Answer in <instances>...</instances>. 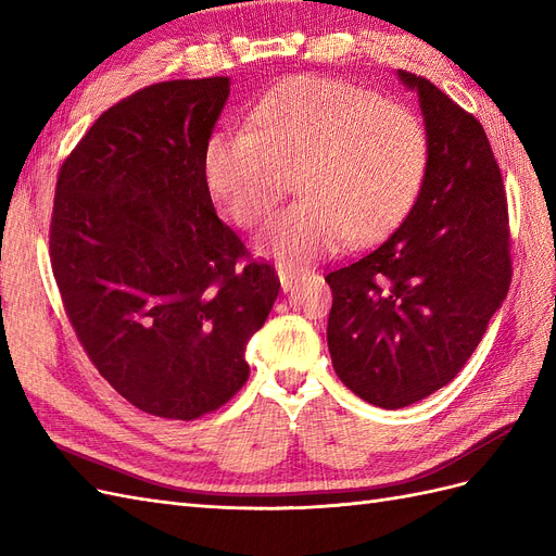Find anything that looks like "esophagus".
<instances>
[{"label":"esophagus","instance_id":"1","mask_svg":"<svg viewBox=\"0 0 556 556\" xmlns=\"http://www.w3.org/2000/svg\"><path fill=\"white\" fill-rule=\"evenodd\" d=\"M278 280H280V288H282V292H288V290H292V285L296 282V271L294 268H290V266H278Z\"/></svg>","mask_w":556,"mask_h":556}]
</instances>
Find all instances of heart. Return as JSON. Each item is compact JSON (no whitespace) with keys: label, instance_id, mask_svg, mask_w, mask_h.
Returning a JSON list of instances; mask_svg holds the SVG:
<instances>
[{"label":"heart","instance_id":"1","mask_svg":"<svg viewBox=\"0 0 556 556\" xmlns=\"http://www.w3.org/2000/svg\"><path fill=\"white\" fill-rule=\"evenodd\" d=\"M427 164L429 134L410 109L325 76L268 90L250 131H215L201 155L206 188L241 227L260 225L296 176L301 199L257 241L280 262L382 239L413 206Z\"/></svg>","mask_w":556,"mask_h":556}]
</instances>
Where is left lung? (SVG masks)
Segmentation results:
<instances>
[{
  "instance_id": "1",
  "label": "left lung",
  "mask_w": 556,
  "mask_h": 556,
  "mask_svg": "<svg viewBox=\"0 0 556 556\" xmlns=\"http://www.w3.org/2000/svg\"><path fill=\"white\" fill-rule=\"evenodd\" d=\"M396 74L417 92L429 134L422 188L376 250L325 278L333 371L387 410L462 371L513 276L508 201L482 125L431 80Z\"/></svg>"
}]
</instances>
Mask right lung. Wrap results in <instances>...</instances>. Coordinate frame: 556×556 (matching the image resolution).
I'll use <instances>...</instances> for the list:
<instances>
[{
    "mask_svg": "<svg viewBox=\"0 0 556 556\" xmlns=\"http://www.w3.org/2000/svg\"><path fill=\"white\" fill-rule=\"evenodd\" d=\"M227 97V76L134 92L97 117L55 185L64 311L97 371L157 417L197 419L241 390L245 345L280 290L217 217L201 172Z\"/></svg>",
    "mask_w": 556,
    "mask_h": 556,
    "instance_id": "1",
    "label": "right lung"
}]
</instances>
